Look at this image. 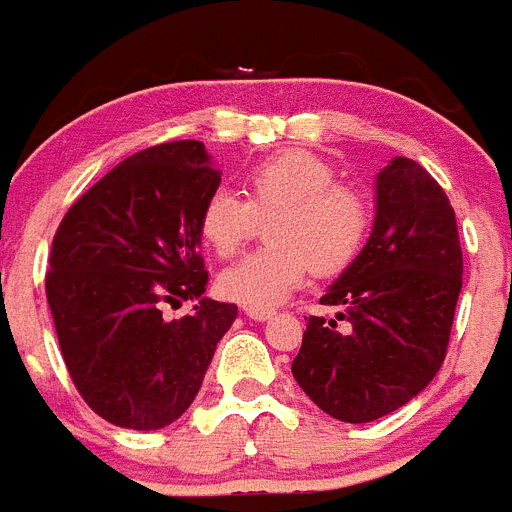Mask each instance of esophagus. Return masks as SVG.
<instances>
[{
  "label": "esophagus",
  "mask_w": 512,
  "mask_h": 512,
  "mask_svg": "<svg viewBox=\"0 0 512 512\" xmlns=\"http://www.w3.org/2000/svg\"><path fill=\"white\" fill-rule=\"evenodd\" d=\"M245 313H247V316H250V319H255V321H270L275 316V308H255V306H250V308H245Z\"/></svg>",
  "instance_id": "1"
}]
</instances>
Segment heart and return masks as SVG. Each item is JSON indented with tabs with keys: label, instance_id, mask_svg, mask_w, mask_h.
I'll list each match as a JSON object with an SVG mask.
<instances>
[{
	"label": "heart",
	"instance_id": "obj_1",
	"mask_svg": "<svg viewBox=\"0 0 512 512\" xmlns=\"http://www.w3.org/2000/svg\"><path fill=\"white\" fill-rule=\"evenodd\" d=\"M270 219V245L234 262L219 275L229 301L255 308L278 306L316 270L339 273L365 245L370 206L354 188L339 186L329 163L303 150L273 155L245 176V199L216 188L201 206L199 234L214 255L232 257Z\"/></svg>",
	"mask_w": 512,
	"mask_h": 512
}]
</instances>
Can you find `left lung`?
Masks as SVG:
<instances>
[{
  "instance_id": "left-lung-1",
  "label": "left lung",
  "mask_w": 512,
  "mask_h": 512,
  "mask_svg": "<svg viewBox=\"0 0 512 512\" xmlns=\"http://www.w3.org/2000/svg\"><path fill=\"white\" fill-rule=\"evenodd\" d=\"M459 290L462 247L444 188L416 160L393 158L375 176L365 247L321 296L339 313L308 316L293 377L336 421L398 411L439 372Z\"/></svg>"
}]
</instances>
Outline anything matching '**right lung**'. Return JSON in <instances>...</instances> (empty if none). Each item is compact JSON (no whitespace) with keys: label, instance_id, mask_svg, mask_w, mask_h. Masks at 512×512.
Masks as SVG:
<instances>
[{"label":"right lung","instance_id":"1","mask_svg":"<svg viewBox=\"0 0 512 512\" xmlns=\"http://www.w3.org/2000/svg\"><path fill=\"white\" fill-rule=\"evenodd\" d=\"M222 183L204 142L147 147L68 209L45 293L73 385L91 411L132 431L170 426L199 395L234 303L206 298L201 206ZM196 300L165 322L163 302Z\"/></svg>","mask_w":512,"mask_h":512}]
</instances>
